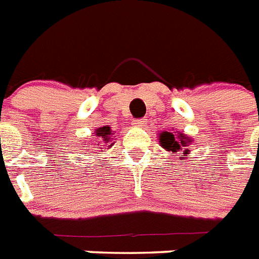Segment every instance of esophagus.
Wrapping results in <instances>:
<instances>
[{
  "instance_id": "obj_1",
  "label": "esophagus",
  "mask_w": 259,
  "mask_h": 259,
  "mask_svg": "<svg viewBox=\"0 0 259 259\" xmlns=\"http://www.w3.org/2000/svg\"><path fill=\"white\" fill-rule=\"evenodd\" d=\"M131 124H132V125H134V127H136V128H143L147 124V120L146 119L134 120V121H132Z\"/></svg>"
}]
</instances>
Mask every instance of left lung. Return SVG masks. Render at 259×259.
I'll return each instance as SVG.
<instances>
[{
  "mask_svg": "<svg viewBox=\"0 0 259 259\" xmlns=\"http://www.w3.org/2000/svg\"><path fill=\"white\" fill-rule=\"evenodd\" d=\"M174 130V128H172ZM159 135V144L164 148L168 154H182V162L190 155V146L194 143V139L186 135L185 132L163 131Z\"/></svg>",
  "mask_w": 259,
  "mask_h": 259,
  "instance_id": "obj_1",
  "label": "left lung"
}]
</instances>
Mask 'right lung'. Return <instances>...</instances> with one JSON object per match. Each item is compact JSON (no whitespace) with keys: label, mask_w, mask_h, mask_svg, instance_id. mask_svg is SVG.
<instances>
[{"label":"right lung","mask_w":259,"mask_h":259,"mask_svg":"<svg viewBox=\"0 0 259 259\" xmlns=\"http://www.w3.org/2000/svg\"><path fill=\"white\" fill-rule=\"evenodd\" d=\"M113 135H115V131H112L109 125L96 128L94 135H92V140H91L88 146H94L92 148H97L96 151L104 152L105 150H109L115 144Z\"/></svg>","instance_id":"right-lung-1"}]
</instances>
